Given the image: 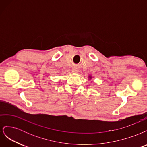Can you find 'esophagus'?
Listing matches in <instances>:
<instances>
[{
  "mask_svg": "<svg viewBox=\"0 0 147 147\" xmlns=\"http://www.w3.org/2000/svg\"><path fill=\"white\" fill-rule=\"evenodd\" d=\"M72 72L73 73L77 74V73H78V69H76V68H73V69H72Z\"/></svg>",
  "mask_w": 147,
  "mask_h": 147,
  "instance_id": "obj_1",
  "label": "esophagus"
}]
</instances>
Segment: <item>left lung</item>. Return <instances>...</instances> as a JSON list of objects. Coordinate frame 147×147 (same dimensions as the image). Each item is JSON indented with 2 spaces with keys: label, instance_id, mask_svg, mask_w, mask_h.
<instances>
[{
  "label": "left lung",
  "instance_id": "1",
  "mask_svg": "<svg viewBox=\"0 0 147 147\" xmlns=\"http://www.w3.org/2000/svg\"><path fill=\"white\" fill-rule=\"evenodd\" d=\"M88 80H91L92 78V77L91 76V75H89V76L88 77Z\"/></svg>",
  "mask_w": 147,
  "mask_h": 147
}]
</instances>
